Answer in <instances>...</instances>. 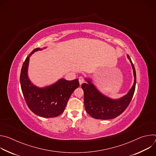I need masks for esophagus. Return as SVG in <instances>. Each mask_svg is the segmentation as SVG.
<instances>
[{"mask_svg": "<svg viewBox=\"0 0 156 156\" xmlns=\"http://www.w3.org/2000/svg\"><path fill=\"white\" fill-rule=\"evenodd\" d=\"M79 82H80V84L81 85L84 82V78L83 76H81L79 77Z\"/></svg>", "mask_w": 156, "mask_h": 156, "instance_id": "34e87169", "label": "esophagus"}]
</instances>
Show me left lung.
Instances as JSON below:
<instances>
[{"instance_id": "1", "label": "left lung", "mask_w": 156, "mask_h": 156, "mask_svg": "<svg viewBox=\"0 0 156 156\" xmlns=\"http://www.w3.org/2000/svg\"><path fill=\"white\" fill-rule=\"evenodd\" d=\"M127 57L132 66L134 83L128 93L120 99H112L102 94L92 83L90 78H86L87 83L82 84L84 108L86 112L93 118L101 120L116 118L124 112L129 104L135 93L136 76L134 65L128 55Z\"/></svg>"}]
</instances>
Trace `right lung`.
Instances as JSON below:
<instances>
[{
    "label": "right lung",
    "instance_id": "obj_1",
    "mask_svg": "<svg viewBox=\"0 0 156 156\" xmlns=\"http://www.w3.org/2000/svg\"><path fill=\"white\" fill-rule=\"evenodd\" d=\"M41 50L42 49H34L22 66L20 78L21 91L27 104L34 114L44 118L55 117L63 112L70 96L80 83L78 79L68 81L62 78L48 86H34L28 76L30 57L35 52Z\"/></svg>",
    "mask_w": 156,
    "mask_h": 156
}]
</instances>
